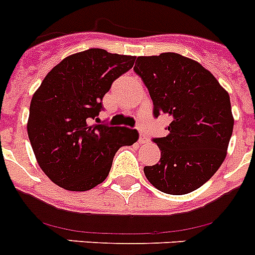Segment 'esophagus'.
<instances>
[{"label":"esophagus","mask_w":255,"mask_h":255,"mask_svg":"<svg viewBox=\"0 0 255 255\" xmlns=\"http://www.w3.org/2000/svg\"><path fill=\"white\" fill-rule=\"evenodd\" d=\"M147 141H148V138L144 134H141L140 136H139V144H144V143H147Z\"/></svg>","instance_id":"esophagus-1"}]
</instances>
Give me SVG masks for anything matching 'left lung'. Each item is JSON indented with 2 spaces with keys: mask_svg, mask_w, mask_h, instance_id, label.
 <instances>
[{
  "mask_svg": "<svg viewBox=\"0 0 255 255\" xmlns=\"http://www.w3.org/2000/svg\"><path fill=\"white\" fill-rule=\"evenodd\" d=\"M134 71L148 88L154 117L171 121L168 134L153 139L161 158L144 167L145 177L166 194L197 190L226 158L234 129L229 93L199 62L173 52L140 56Z\"/></svg>",
  "mask_w": 255,
  "mask_h": 255,
  "instance_id": "8db88e82",
  "label": "left lung"
}]
</instances>
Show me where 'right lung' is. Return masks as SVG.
<instances>
[{
	"label": "right lung",
	"mask_w": 255,
	"mask_h": 255,
	"mask_svg": "<svg viewBox=\"0 0 255 255\" xmlns=\"http://www.w3.org/2000/svg\"><path fill=\"white\" fill-rule=\"evenodd\" d=\"M134 61V56L87 49L64 58L37 89L29 110L28 136L39 167L56 185L91 190L108 176L117 150L138 140L135 129L91 125L112 83Z\"/></svg>",
	"instance_id": "add662e5"
}]
</instances>
